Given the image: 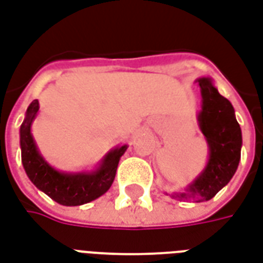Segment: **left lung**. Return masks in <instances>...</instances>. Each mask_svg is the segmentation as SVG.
Returning <instances> with one entry per match:
<instances>
[{
  "instance_id": "1",
  "label": "left lung",
  "mask_w": 263,
  "mask_h": 263,
  "mask_svg": "<svg viewBox=\"0 0 263 263\" xmlns=\"http://www.w3.org/2000/svg\"><path fill=\"white\" fill-rule=\"evenodd\" d=\"M196 82L202 92V111L198 120L209 143V163L186 192L176 196L196 198L202 202L212 199L234 176L241 157L242 138L231 103L217 92L211 79L201 78Z\"/></svg>"
}]
</instances>
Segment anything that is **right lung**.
I'll return each mask as SVG.
<instances>
[{"instance_id": "obj_1", "label": "right lung", "mask_w": 263, "mask_h": 263, "mask_svg": "<svg viewBox=\"0 0 263 263\" xmlns=\"http://www.w3.org/2000/svg\"><path fill=\"white\" fill-rule=\"evenodd\" d=\"M39 111V102L33 100L26 111V118L21 125V149L22 163L26 174L39 190L47 194L60 205L78 206L95 201L108 191L116 177L120 157L125 153L126 146L117 147L103 160L102 166L93 174H64L50 167L39 155L34 145L30 125Z\"/></svg>"}]
</instances>
